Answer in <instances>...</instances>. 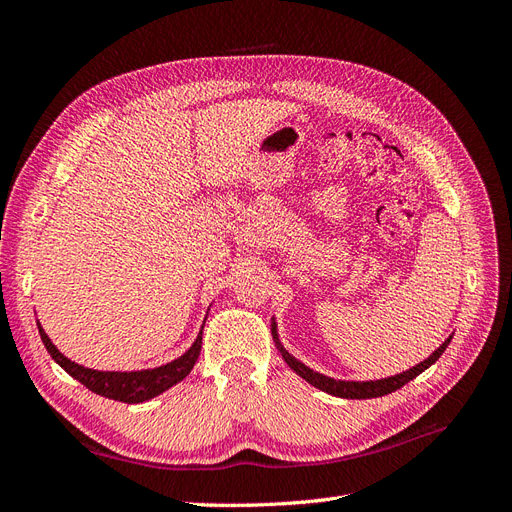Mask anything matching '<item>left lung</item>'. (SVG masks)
I'll use <instances>...</instances> for the list:
<instances>
[{"label": "left lung", "mask_w": 512, "mask_h": 512, "mask_svg": "<svg viewBox=\"0 0 512 512\" xmlns=\"http://www.w3.org/2000/svg\"><path fill=\"white\" fill-rule=\"evenodd\" d=\"M271 335H273V342H275L277 350H280V354H282V359L286 361V365L294 371V374H299L305 382L316 386V389L329 393V395H335V397H344V399H371V397H382V395H389V393L401 389V386L408 384L418 374H423L427 367H431L433 363H436L440 356H442V352L448 348V344H451V339H453V335H448L444 342H442V346L429 354V359L421 361V363L406 369V371H401V374H395V376H389V378H380V380L356 382V380H335V378H329V376H324V374H318V371L309 369L299 359H294V356L280 342V335H277V322H275V318L271 322Z\"/></svg>", "instance_id": "1"}]
</instances>
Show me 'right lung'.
<instances>
[{"mask_svg":"<svg viewBox=\"0 0 512 512\" xmlns=\"http://www.w3.org/2000/svg\"><path fill=\"white\" fill-rule=\"evenodd\" d=\"M38 331H40L44 348L49 350L53 361L61 369H66L74 380L85 384L91 393L115 399V401H123V404H143V401L158 397L160 393L168 391L170 386L181 382L194 369L200 354V346H203V329H200L190 350H185L179 359L170 361L166 365L153 367V369H141V371H98V369H89L74 363L68 359V356L61 354L57 346L51 342V337L46 335L44 329L40 327V322H38Z\"/></svg>","mask_w":512,"mask_h":512,"instance_id":"add662e5","label":"right lung"}]
</instances>
